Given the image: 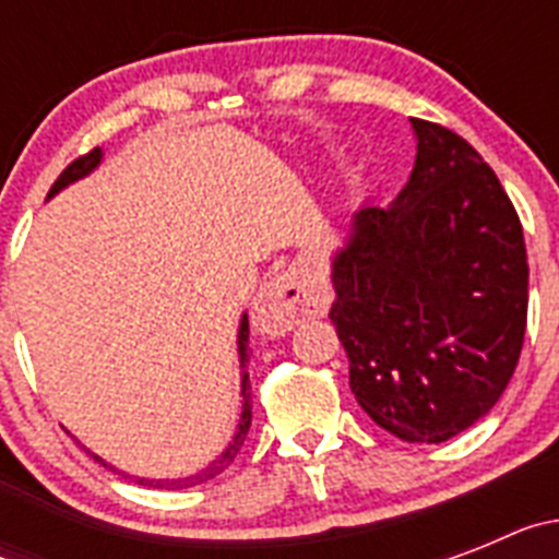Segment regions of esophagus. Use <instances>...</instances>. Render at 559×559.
Wrapping results in <instances>:
<instances>
[{"label":"esophagus","instance_id":"34e87169","mask_svg":"<svg viewBox=\"0 0 559 559\" xmlns=\"http://www.w3.org/2000/svg\"><path fill=\"white\" fill-rule=\"evenodd\" d=\"M328 313V296L313 285H305L290 274L274 276L263 285L260 296L254 299L251 322L265 335H285L299 324L305 316Z\"/></svg>","mask_w":559,"mask_h":559}]
</instances>
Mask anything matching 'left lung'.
<instances>
[{
    "label": "left lung",
    "instance_id": "1",
    "mask_svg": "<svg viewBox=\"0 0 559 559\" xmlns=\"http://www.w3.org/2000/svg\"><path fill=\"white\" fill-rule=\"evenodd\" d=\"M417 162L389 206L355 212L330 319L358 406L406 442H445L496 406L521 358L530 263L476 147L412 117Z\"/></svg>",
    "mask_w": 559,
    "mask_h": 559
}]
</instances>
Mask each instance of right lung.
Masks as SVG:
<instances>
[{"label": "right lung", "instance_id": "add662e5", "mask_svg": "<svg viewBox=\"0 0 559 559\" xmlns=\"http://www.w3.org/2000/svg\"><path fill=\"white\" fill-rule=\"evenodd\" d=\"M97 165H100V147H95V151H88V153H83V156H78V159L72 162V165L61 173V176H58L56 185L49 187V195H56V192L63 190L67 185L83 179V176L95 170ZM237 349H240V367H246V360H249V316H243V322H240V333H237ZM249 426H251V392H249V372L243 369V414H240V426H237V433H235V439H231V445L226 448V451L221 453V456L215 459L210 467H204V471L195 473V476L173 478V481H153V478H140V484H145V487H156V490H185V487H195V484H204V481H210V478L221 476V473H224L226 467L235 462L237 451L243 448V439H246V433H249ZM95 459L97 462H103L100 456H95Z\"/></svg>", "mask_w": 559, "mask_h": 559}]
</instances>
